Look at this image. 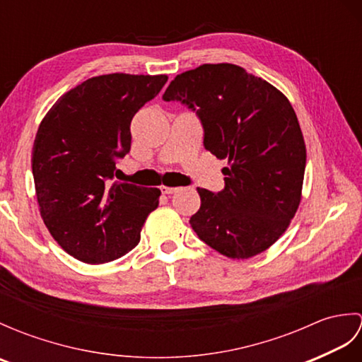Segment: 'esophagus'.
<instances>
[{"label":"esophagus","mask_w":362,"mask_h":362,"mask_svg":"<svg viewBox=\"0 0 362 362\" xmlns=\"http://www.w3.org/2000/svg\"><path fill=\"white\" fill-rule=\"evenodd\" d=\"M160 189L163 194H174L175 191H179V188H173V187H160Z\"/></svg>","instance_id":"34e87169"}]
</instances>
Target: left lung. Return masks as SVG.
Returning a JSON list of instances; mask_svg holds the SVG:
<instances>
[{"instance_id": "obj_1", "label": "left lung", "mask_w": 362, "mask_h": 362, "mask_svg": "<svg viewBox=\"0 0 362 362\" xmlns=\"http://www.w3.org/2000/svg\"><path fill=\"white\" fill-rule=\"evenodd\" d=\"M196 110L204 146L224 160L226 188H197L201 209L189 224L227 258L247 259L267 250L296 216L306 146L288 98L233 64H204L177 74L163 95Z\"/></svg>"}]
</instances>
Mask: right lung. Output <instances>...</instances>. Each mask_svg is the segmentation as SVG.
<instances>
[{"label": "right lung", "mask_w": 362, "mask_h": 362, "mask_svg": "<svg viewBox=\"0 0 362 362\" xmlns=\"http://www.w3.org/2000/svg\"><path fill=\"white\" fill-rule=\"evenodd\" d=\"M166 74L113 73L60 96L38 126L33 175L40 216L66 253L87 264L117 259L140 243L160 189L112 179L130 151V121Z\"/></svg>", "instance_id": "1"}]
</instances>
